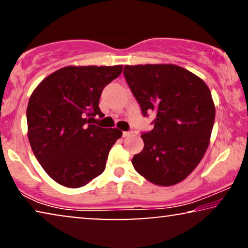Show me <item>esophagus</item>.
I'll list each match as a JSON object with an SVG mask.
<instances>
[{"label": "esophagus", "mask_w": 248, "mask_h": 248, "mask_svg": "<svg viewBox=\"0 0 248 248\" xmlns=\"http://www.w3.org/2000/svg\"><path fill=\"white\" fill-rule=\"evenodd\" d=\"M133 134V132L132 131H125V132H123V138H127V137H130V135H132Z\"/></svg>", "instance_id": "obj_1"}]
</instances>
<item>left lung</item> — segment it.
I'll use <instances>...</instances> for the list:
<instances>
[{"instance_id": "8db88e82", "label": "left lung", "mask_w": 248, "mask_h": 248, "mask_svg": "<svg viewBox=\"0 0 248 248\" xmlns=\"http://www.w3.org/2000/svg\"><path fill=\"white\" fill-rule=\"evenodd\" d=\"M124 77L142 114L155 125L141 135L144 148L132 164L147 181L171 186L184 181L210 143L216 108L204 81L174 64L125 65Z\"/></svg>"}]
</instances>
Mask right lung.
I'll list each match as a JSON object with an SVG mask.
<instances>
[{"label": "right lung", "mask_w": 248, "mask_h": 248, "mask_svg": "<svg viewBox=\"0 0 248 248\" xmlns=\"http://www.w3.org/2000/svg\"><path fill=\"white\" fill-rule=\"evenodd\" d=\"M122 70L123 65L62 67L30 96L29 143L44 170L59 184L81 187L106 168L108 154L122 131L91 121L105 116L98 106L100 94Z\"/></svg>", "instance_id": "right-lung-1"}]
</instances>
